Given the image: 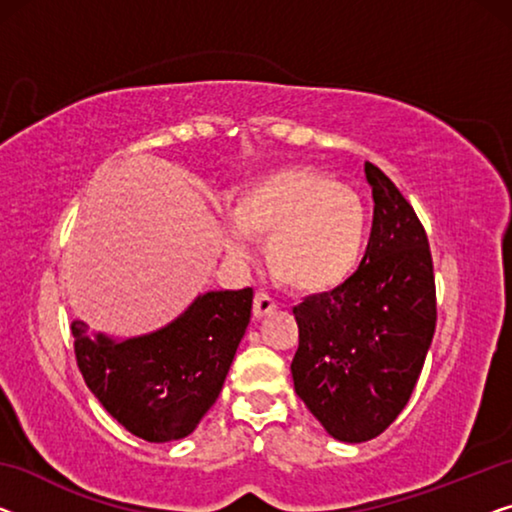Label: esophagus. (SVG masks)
Wrapping results in <instances>:
<instances>
[{
  "label": "esophagus",
  "instance_id": "obj_1",
  "mask_svg": "<svg viewBox=\"0 0 512 512\" xmlns=\"http://www.w3.org/2000/svg\"><path fill=\"white\" fill-rule=\"evenodd\" d=\"M273 310H276V301H273L269 294L257 292L255 299H253V317H257V319L266 317V315H271Z\"/></svg>",
  "mask_w": 512,
  "mask_h": 512
}]
</instances>
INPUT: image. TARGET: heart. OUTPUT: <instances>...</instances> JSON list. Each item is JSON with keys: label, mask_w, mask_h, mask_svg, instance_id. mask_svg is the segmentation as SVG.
Here are the masks:
<instances>
[{"label": "heart", "mask_w": 512, "mask_h": 512, "mask_svg": "<svg viewBox=\"0 0 512 512\" xmlns=\"http://www.w3.org/2000/svg\"><path fill=\"white\" fill-rule=\"evenodd\" d=\"M234 230L266 239L271 276L296 294H324L340 287L363 255L368 213L352 188L312 167H280L243 186L230 204ZM241 257L239 236L227 239Z\"/></svg>", "instance_id": "heart-1"}]
</instances>
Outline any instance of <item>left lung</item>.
Listing matches in <instances>:
<instances>
[{
	"instance_id": "obj_1",
	"label": "left lung",
	"mask_w": 512,
	"mask_h": 512,
	"mask_svg": "<svg viewBox=\"0 0 512 512\" xmlns=\"http://www.w3.org/2000/svg\"><path fill=\"white\" fill-rule=\"evenodd\" d=\"M375 216L354 276L294 308V391L333 439L361 444L400 416L421 375L437 289L421 220L395 183L365 163Z\"/></svg>"
}]
</instances>
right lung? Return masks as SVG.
I'll list each match as a JSON object with an SVG mask.
<instances>
[{"instance_id": "add662e5", "label": "right lung", "mask_w": 512, "mask_h": 512, "mask_svg": "<svg viewBox=\"0 0 512 512\" xmlns=\"http://www.w3.org/2000/svg\"><path fill=\"white\" fill-rule=\"evenodd\" d=\"M253 289L207 292L156 333L114 342L73 322L75 361L89 391L151 444L183 439L213 407L246 333Z\"/></svg>"}]
</instances>
